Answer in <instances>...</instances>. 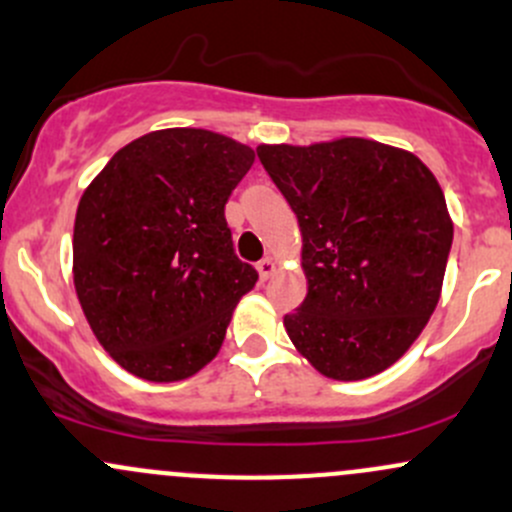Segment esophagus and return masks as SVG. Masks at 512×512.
<instances>
[{
    "label": "esophagus",
    "mask_w": 512,
    "mask_h": 512,
    "mask_svg": "<svg viewBox=\"0 0 512 512\" xmlns=\"http://www.w3.org/2000/svg\"><path fill=\"white\" fill-rule=\"evenodd\" d=\"M274 269H277V265H274L272 257H265V260L257 262V272H260V279H262V282H267V279L272 277Z\"/></svg>",
    "instance_id": "1"
}]
</instances>
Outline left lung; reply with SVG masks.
<instances>
[{
	"label": "left lung",
	"instance_id": "obj_1",
	"mask_svg": "<svg viewBox=\"0 0 512 512\" xmlns=\"http://www.w3.org/2000/svg\"><path fill=\"white\" fill-rule=\"evenodd\" d=\"M257 157L303 238L308 294L284 316L291 342L330 379L384 372L440 301L454 228L435 174L367 138L260 145Z\"/></svg>",
	"mask_w": 512,
	"mask_h": 512
}]
</instances>
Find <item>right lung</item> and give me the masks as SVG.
<instances>
[{
	"label": "right lung",
	"mask_w": 512,
	"mask_h": 512,
	"mask_svg": "<svg viewBox=\"0 0 512 512\" xmlns=\"http://www.w3.org/2000/svg\"><path fill=\"white\" fill-rule=\"evenodd\" d=\"M252 162L226 136L167 128L121 148L82 194L77 299L126 372L179 381L221 350L233 308L257 282L226 223L228 196Z\"/></svg>",
	"instance_id": "add662e5"
}]
</instances>
